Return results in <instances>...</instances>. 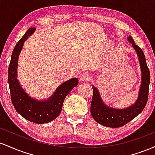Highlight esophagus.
Here are the masks:
<instances>
[{
    "label": "esophagus",
    "instance_id": "esophagus-1",
    "mask_svg": "<svg viewBox=\"0 0 155 155\" xmlns=\"http://www.w3.org/2000/svg\"><path fill=\"white\" fill-rule=\"evenodd\" d=\"M79 78V80L81 81H87V80H90V74H89L88 72L84 71L80 74Z\"/></svg>",
    "mask_w": 155,
    "mask_h": 155
}]
</instances>
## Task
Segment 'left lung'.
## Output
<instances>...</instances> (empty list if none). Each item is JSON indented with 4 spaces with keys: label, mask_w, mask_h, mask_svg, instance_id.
<instances>
[{
    "label": "left lung",
    "mask_w": 155,
    "mask_h": 155,
    "mask_svg": "<svg viewBox=\"0 0 155 155\" xmlns=\"http://www.w3.org/2000/svg\"><path fill=\"white\" fill-rule=\"evenodd\" d=\"M127 40L132 44L133 47L136 51L141 71V84L138 99L132 106L122 109L108 107L101 99L97 89L92 86L93 95L90 106V112L95 122L106 127H120L128 123L130 121L141 113L148 100L150 72L147 67L145 55L142 49L136 45L130 35L128 36Z\"/></svg>",
    "instance_id": "obj_1"
}]
</instances>
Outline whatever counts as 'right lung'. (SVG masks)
<instances>
[{
	"instance_id": "add662e5",
	"label": "right lung",
	"mask_w": 155,
	"mask_h": 155,
	"mask_svg": "<svg viewBox=\"0 0 155 155\" xmlns=\"http://www.w3.org/2000/svg\"><path fill=\"white\" fill-rule=\"evenodd\" d=\"M35 31V28H29L16 44L8 66V81L12 104L17 113L30 122L44 124L54 120L59 116L65 97L73 88L77 86L79 80L76 78L68 80L58 87L54 94L45 101L35 100L25 92L17 79L18 58L24 42Z\"/></svg>"
}]
</instances>
